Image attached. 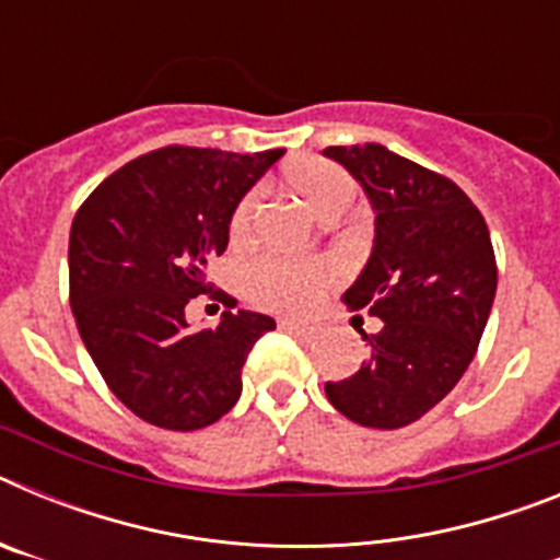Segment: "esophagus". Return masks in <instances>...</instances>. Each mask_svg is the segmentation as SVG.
<instances>
[{
  "instance_id": "obj_1",
  "label": "esophagus",
  "mask_w": 560,
  "mask_h": 560,
  "mask_svg": "<svg viewBox=\"0 0 560 560\" xmlns=\"http://www.w3.org/2000/svg\"><path fill=\"white\" fill-rule=\"evenodd\" d=\"M280 330L296 336H311V328L305 323H300V319H280Z\"/></svg>"
}]
</instances>
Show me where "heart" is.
<instances>
[{"label": "heart", "instance_id": "obj_1", "mask_svg": "<svg viewBox=\"0 0 560 560\" xmlns=\"http://www.w3.org/2000/svg\"><path fill=\"white\" fill-rule=\"evenodd\" d=\"M289 182L305 205L323 215L334 207H348L355 187L345 171L328 162H303L289 171ZM260 190H249L237 201L230 219L232 244L246 246L255 237L260 215ZM339 280V266L334 260H296V257H260L246 269V289L252 300L283 311H308L319 303L328 285Z\"/></svg>", "mask_w": 560, "mask_h": 560}]
</instances>
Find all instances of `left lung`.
Here are the masks:
<instances>
[{"label": "left lung", "mask_w": 560, "mask_h": 560, "mask_svg": "<svg viewBox=\"0 0 560 560\" xmlns=\"http://www.w3.org/2000/svg\"><path fill=\"white\" fill-rule=\"evenodd\" d=\"M361 185L375 215L373 252L341 294L381 319L368 361L325 395L368 429H400L438 407L474 361L497 296L491 232L471 199L440 173L378 142L325 148Z\"/></svg>", "instance_id": "1"}]
</instances>
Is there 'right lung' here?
<instances>
[{"mask_svg": "<svg viewBox=\"0 0 560 560\" xmlns=\"http://www.w3.org/2000/svg\"><path fill=\"white\" fill-rule=\"evenodd\" d=\"M280 151L171 145L137 156L92 190L69 232V305L108 389L137 418L192 432L241 398V370L275 319L224 311L190 330L207 260L230 244V219ZM235 300L226 296V305Z\"/></svg>", "mask_w": 560, "mask_h": 560, "instance_id": "add662e5", "label": "right lung"}]
</instances>
